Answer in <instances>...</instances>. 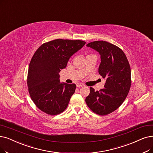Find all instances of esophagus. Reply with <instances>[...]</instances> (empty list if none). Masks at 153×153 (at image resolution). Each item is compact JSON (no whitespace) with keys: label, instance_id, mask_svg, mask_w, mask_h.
I'll use <instances>...</instances> for the list:
<instances>
[{"label":"esophagus","instance_id":"esophagus-1","mask_svg":"<svg viewBox=\"0 0 153 153\" xmlns=\"http://www.w3.org/2000/svg\"><path fill=\"white\" fill-rule=\"evenodd\" d=\"M83 86H84V85L82 84V83H78L76 84V87H83Z\"/></svg>","mask_w":153,"mask_h":153}]
</instances>
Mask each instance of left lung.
Instances as JSON below:
<instances>
[{
	"label": "left lung",
	"mask_w": 153,
	"mask_h": 153,
	"mask_svg": "<svg viewBox=\"0 0 153 153\" xmlns=\"http://www.w3.org/2000/svg\"><path fill=\"white\" fill-rule=\"evenodd\" d=\"M87 46L100 54L99 73L106 81L104 88L99 91L90 87L85 102L95 114L107 115L121 105L129 93L131 85L130 65L123 51L110 42L94 41Z\"/></svg>",
	"instance_id": "left-lung-1"
}]
</instances>
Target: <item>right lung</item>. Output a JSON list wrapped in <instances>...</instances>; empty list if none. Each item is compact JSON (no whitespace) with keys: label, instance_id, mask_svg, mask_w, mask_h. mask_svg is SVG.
Listing matches in <instances>:
<instances>
[{"label":"right lung","instance_id":"right-lung-1","mask_svg":"<svg viewBox=\"0 0 153 153\" xmlns=\"http://www.w3.org/2000/svg\"><path fill=\"white\" fill-rule=\"evenodd\" d=\"M85 43L58 39L42 44L34 54L29 66L27 87L30 98L41 111L54 115L66 108L76 85L61 83L59 72Z\"/></svg>","mask_w":153,"mask_h":153}]
</instances>
